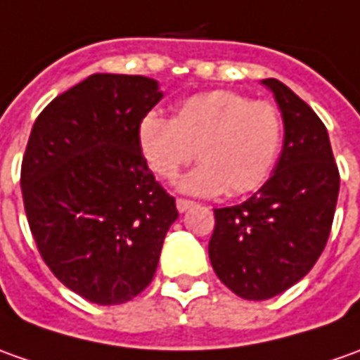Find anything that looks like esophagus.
I'll use <instances>...</instances> for the list:
<instances>
[{
  "mask_svg": "<svg viewBox=\"0 0 360 360\" xmlns=\"http://www.w3.org/2000/svg\"><path fill=\"white\" fill-rule=\"evenodd\" d=\"M193 207H195V202H193V200L177 199V211H179V212L189 211V209H193Z\"/></svg>",
  "mask_w": 360,
  "mask_h": 360,
  "instance_id": "1",
  "label": "esophagus"
}]
</instances>
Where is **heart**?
I'll return each mask as SVG.
<instances>
[{"mask_svg": "<svg viewBox=\"0 0 360 360\" xmlns=\"http://www.w3.org/2000/svg\"><path fill=\"white\" fill-rule=\"evenodd\" d=\"M283 139L280 110L270 102L211 90L183 100L173 118L149 112L138 124L139 149L161 179H173L197 155L199 167L179 181L191 195H246L262 187Z\"/></svg>", "mask_w": 360, "mask_h": 360, "instance_id": "obj_1", "label": "heart"}]
</instances>
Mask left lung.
<instances>
[{
	"instance_id": "obj_1",
	"label": "left lung",
	"mask_w": 360,
	"mask_h": 360,
	"mask_svg": "<svg viewBox=\"0 0 360 360\" xmlns=\"http://www.w3.org/2000/svg\"><path fill=\"white\" fill-rule=\"evenodd\" d=\"M283 118V148L250 199L214 209L212 270L244 300H270L297 283L321 256L339 197V169L323 122L276 78L262 80Z\"/></svg>"
}]
</instances>
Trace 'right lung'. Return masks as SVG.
<instances>
[{
    "mask_svg": "<svg viewBox=\"0 0 360 360\" xmlns=\"http://www.w3.org/2000/svg\"><path fill=\"white\" fill-rule=\"evenodd\" d=\"M163 98L158 80L92 75L33 124L21 165L29 229L60 282L98 305L148 288L179 212L138 141L139 120Z\"/></svg>",
    "mask_w": 360,
    "mask_h": 360,
    "instance_id": "obj_1",
    "label": "right lung"
}]
</instances>
